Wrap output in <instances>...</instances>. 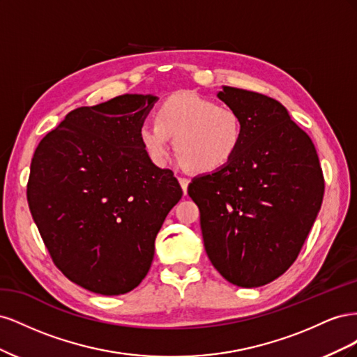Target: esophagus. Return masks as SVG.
<instances>
[{
  "instance_id": "1",
  "label": "esophagus",
  "mask_w": 357,
  "mask_h": 357,
  "mask_svg": "<svg viewBox=\"0 0 357 357\" xmlns=\"http://www.w3.org/2000/svg\"><path fill=\"white\" fill-rule=\"evenodd\" d=\"M178 183H180V186H181V189H183V193H188V186H189V180L188 178H185V177H178Z\"/></svg>"
}]
</instances>
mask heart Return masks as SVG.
Segmentation results:
<instances>
[{
	"mask_svg": "<svg viewBox=\"0 0 357 357\" xmlns=\"http://www.w3.org/2000/svg\"><path fill=\"white\" fill-rule=\"evenodd\" d=\"M155 121L139 125L138 142L146 156L158 165L167 160L169 138H174L172 147L178 164L198 174L228 167L243 144L240 113L198 93L169 96L156 109Z\"/></svg>",
	"mask_w": 357,
	"mask_h": 357,
	"instance_id": "1",
	"label": "heart"
}]
</instances>
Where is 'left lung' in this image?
<instances>
[{"label":"left lung","instance_id":"8db88e82","mask_svg":"<svg viewBox=\"0 0 357 357\" xmlns=\"http://www.w3.org/2000/svg\"><path fill=\"white\" fill-rule=\"evenodd\" d=\"M244 138L228 167L188 188L201 214L207 256L223 278L259 287L296 261L325 192L316 147L287 110L266 95L223 86Z\"/></svg>","mask_w":357,"mask_h":357}]
</instances>
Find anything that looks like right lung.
<instances>
[{"mask_svg":"<svg viewBox=\"0 0 357 357\" xmlns=\"http://www.w3.org/2000/svg\"><path fill=\"white\" fill-rule=\"evenodd\" d=\"M158 98L126 93L79 107L41 139L26 186L53 264L73 283L123 295L147 275L155 238L183 190L150 160L138 128Z\"/></svg>","mask_w":357,"mask_h":357,"instance_id":"right-lung-1","label":"right lung"}]
</instances>
